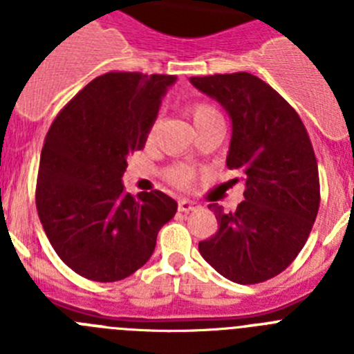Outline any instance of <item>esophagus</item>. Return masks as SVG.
Instances as JSON below:
<instances>
[{"label":"esophagus","mask_w":354,"mask_h":354,"mask_svg":"<svg viewBox=\"0 0 354 354\" xmlns=\"http://www.w3.org/2000/svg\"><path fill=\"white\" fill-rule=\"evenodd\" d=\"M198 202H195V200H189V198H180L179 200V211L180 212H189V211H195V209H198Z\"/></svg>","instance_id":"esophagus-1"}]
</instances>
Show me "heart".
Wrapping results in <instances>:
<instances>
[{"mask_svg": "<svg viewBox=\"0 0 354 354\" xmlns=\"http://www.w3.org/2000/svg\"><path fill=\"white\" fill-rule=\"evenodd\" d=\"M218 111L212 108L211 104H205V102H200V104H193L189 108V118H192L193 126H200V124H204V122L211 120V118H218ZM154 133H156V127H152L149 133V140L154 138ZM170 177L175 180V183L179 184H186L187 180L192 179V171L187 170L184 167H177L170 171Z\"/></svg>", "mask_w": 354, "mask_h": 354, "instance_id": "heart-1", "label": "heart"}]
</instances>
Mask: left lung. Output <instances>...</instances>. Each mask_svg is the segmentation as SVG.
<instances>
[{
	"mask_svg": "<svg viewBox=\"0 0 354 354\" xmlns=\"http://www.w3.org/2000/svg\"><path fill=\"white\" fill-rule=\"evenodd\" d=\"M189 81L230 117L227 167L245 184V200L234 212L209 205L218 232L200 243V255L230 282L270 280L301 252L317 216L319 171L310 138L289 102L250 72Z\"/></svg>",
	"mask_w": 354,
	"mask_h": 354,
	"instance_id": "obj_1",
	"label": "left lung"
}]
</instances>
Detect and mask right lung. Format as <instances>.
<instances>
[{"label":"right lung","mask_w":354,"mask_h":354,"mask_svg":"<svg viewBox=\"0 0 354 354\" xmlns=\"http://www.w3.org/2000/svg\"><path fill=\"white\" fill-rule=\"evenodd\" d=\"M177 76L108 72L90 81L55 118L42 147L37 211L58 257L93 282H117L154 253L177 212L167 193H127L129 154L145 147Z\"/></svg>","instance_id":"add662e5"}]
</instances>
